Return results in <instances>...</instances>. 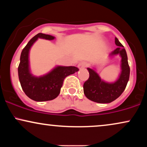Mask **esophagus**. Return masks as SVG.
<instances>
[{
	"label": "esophagus",
	"instance_id": "esophagus-1",
	"mask_svg": "<svg viewBox=\"0 0 147 147\" xmlns=\"http://www.w3.org/2000/svg\"><path fill=\"white\" fill-rule=\"evenodd\" d=\"M86 65H87V63H86V62L82 61V62H80V63L78 64V68L79 69H82V68H85V67L86 66Z\"/></svg>",
	"mask_w": 147,
	"mask_h": 147
}]
</instances>
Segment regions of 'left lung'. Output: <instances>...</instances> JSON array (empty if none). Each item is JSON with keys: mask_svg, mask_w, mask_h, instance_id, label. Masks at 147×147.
Listing matches in <instances>:
<instances>
[{"mask_svg": "<svg viewBox=\"0 0 147 147\" xmlns=\"http://www.w3.org/2000/svg\"><path fill=\"white\" fill-rule=\"evenodd\" d=\"M115 43L117 48L110 54V56L119 55L122 57L121 72L119 79L114 83H107L101 79L95 70L88 68L89 78L84 84V92L86 97L92 102L106 104L118 98L124 90L129 79L130 68L126 52L122 43L115 37Z\"/></svg>", "mask_w": 147, "mask_h": 147, "instance_id": "1", "label": "left lung"}]
</instances>
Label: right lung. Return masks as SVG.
<instances>
[{"mask_svg":"<svg viewBox=\"0 0 147 147\" xmlns=\"http://www.w3.org/2000/svg\"><path fill=\"white\" fill-rule=\"evenodd\" d=\"M38 38L53 40L55 37L38 33L31 38L21 52L18 73L22 89L25 95L36 102H45L56 98L59 95L64 79L79 71V68L75 66H57L42 77L33 76L30 72L29 52Z\"/></svg>","mask_w":147,"mask_h":147,"instance_id":"obj_1","label":"right lung"}]
</instances>
